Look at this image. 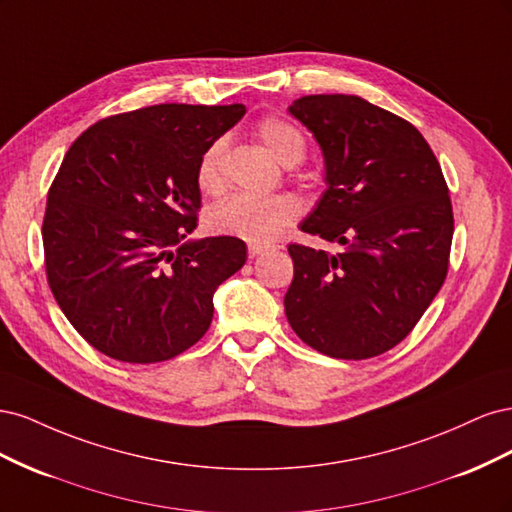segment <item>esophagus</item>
Masks as SVG:
<instances>
[{
    "label": "esophagus",
    "instance_id": "obj_1",
    "mask_svg": "<svg viewBox=\"0 0 512 512\" xmlns=\"http://www.w3.org/2000/svg\"><path fill=\"white\" fill-rule=\"evenodd\" d=\"M262 254H267V247H262V245H250V247H247V256H250V258H258Z\"/></svg>",
    "mask_w": 512,
    "mask_h": 512
}]
</instances>
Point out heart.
<instances>
[{
  "instance_id": "1",
  "label": "heart",
  "mask_w": 512,
  "mask_h": 512,
  "mask_svg": "<svg viewBox=\"0 0 512 512\" xmlns=\"http://www.w3.org/2000/svg\"><path fill=\"white\" fill-rule=\"evenodd\" d=\"M256 134L271 156L284 166H297L305 158V136L286 119L269 117L260 123ZM224 153L226 143L215 141L198 160L196 181L205 194H220L224 190ZM299 211L301 207L292 196L258 198L237 194L207 213V228L213 235L265 245L297 220Z\"/></svg>"
}]
</instances>
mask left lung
<instances>
[{
	"label": "left lung",
	"instance_id": "left-lung-1",
	"mask_svg": "<svg viewBox=\"0 0 512 512\" xmlns=\"http://www.w3.org/2000/svg\"><path fill=\"white\" fill-rule=\"evenodd\" d=\"M288 113L314 134L327 183L299 228L344 252L288 245L286 318L322 354L371 359L414 329L444 284L455 226L442 168L412 123L359 96H303Z\"/></svg>",
	"mask_w": 512,
	"mask_h": 512
}]
</instances>
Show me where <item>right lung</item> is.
Wrapping results in <instances>:
<instances>
[{"instance_id":"right-lung-1","label":"right lung","mask_w":512,"mask_h":512,"mask_svg":"<svg viewBox=\"0 0 512 512\" xmlns=\"http://www.w3.org/2000/svg\"><path fill=\"white\" fill-rule=\"evenodd\" d=\"M243 104H158L102 119L68 149L42 224L46 277L83 339L123 363H160L209 329L213 294L247 258L196 228L203 151Z\"/></svg>"}]
</instances>
